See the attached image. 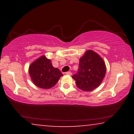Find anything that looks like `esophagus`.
<instances>
[{
    "mask_svg": "<svg viewBox=\"0 0 134 134\" xmlns=\"http://www.w3.org/2000/svg\"><path fill=\"white\" fill-rule=\"evenodd\" d=\"M66 74L69 75V76H71V75H72V72H70V71H68V72H66Z\"/></svg>",
    "mask_w": 134,
    "mask_h": 134,
    "instance_id": "obj_1",
    "label": "esophagus"
}]
</instances>
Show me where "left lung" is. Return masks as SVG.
Here are the masks:
<instances>
[{"label":"left lung","mask_w":134,"mask_h":134,"mask_svg":"<svg viewBox=\"0 0 134 134\" xmlns=\"http://www.w3.org/2000/svg\"><path fill=\"white\" fill-rule=\"evenodd\" d=\"M106 73L104 60L92 50H87L79 60L78 72L73 75L77 87L84 91H91L102 83Z\"/></svg>","instance_id":"left-lung-1"}]
</instances>
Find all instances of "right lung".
<instances>
[{"label":"right lung","mask_w":134,"mask_h":134,"mask_svg":"<svg viewBox=\"0 0 134 134\" xmlns=\"http://www.w3.org/2000/svg\"><path fill=\"white\" fill-rule=\"evenodd\" d=\"M29 73L34 85L43 89L51 88L63 76L59 69L53 66L51 60L45 55L40 57L30 64Z\"/></svg>","instance_id":"add662e5"}]
</instances>
